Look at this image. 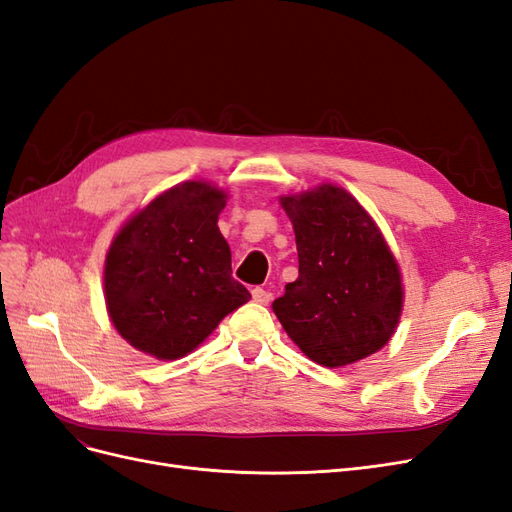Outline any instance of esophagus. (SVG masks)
<instances>
[{"instance_id":"obj_1","label":"esophagus","mask_w":512,"mask_h":512,"mask_svg":"<svg viewBox=\"0 0 512 512\" xmlns=\"http://www.w3.org/2000/svg\"><path fill=\"white\" fill-rule=\"evenodd\" d=\"M252 297H254V301L256 303H260V305H269L271 303V299H273V294L269 292V290H265V288H254L252 290Z\"/></svg>"}]
</instances>
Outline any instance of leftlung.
Segmentation results:
<instances>
[{
  "mask_svg": "<svg viewBox=\"0 0 512 512\" xmlns=\"http://www.w3.org/2000/svg\"><path fill=\"white\" fill-rule=\"evenodd\" d=\"M280 205L299 252V277L271 305L288 337L329 369L382 350L397 331L406 292L376 220L335 183L282 194Z\"/></svg>",
  "mask_w": 512,
  "mask_h": 512,
  "instance_id": "1",
  "label": "left lung"
}]
</instances>
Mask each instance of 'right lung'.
<instances>
[{"label":"right lung","mask_w":512,"mask_h":512,"mask_svg":"<svg viewBox=\"0 0 512 512\" xmlns=\"http://www.w3.org/2000/svg\"><path fill=\"white\" fill-rule=\"evenodd\" d=\"M226 200L228 192L211 181H181L115 232L104 260V303L134 350L158 361L183 359L252 299L232 277L218 228Z\"/></svg>","instance_id":"right-lung-1"}]
</instances>
